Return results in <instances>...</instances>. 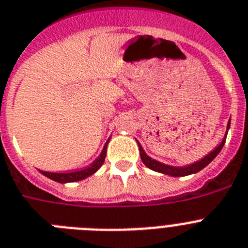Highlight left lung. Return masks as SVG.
<instances>
[{
  "label": "left lung",
  "instance_id": "1",
  "mask_svg": "<svg viewBox=\"0 0 248 248\" xmlns=\"http://www.w3.org/2000/svg\"><path fill=\"white\" fill-rule=\"evenodd\" d=\"M230 123L228 122L227 124V129L230 128ZM226 135H227V133H226ZM225 141H226V137L223 138V140H222L221 144L218 145V147L216 148L213 152H211V153L208 154V155H206L203 159H201L200 162L197 163H193V164H190V166H187V167H182V168H177V167H170V166H166V164H162V163L156 162V160L152 159L150 156H148L147 154H145V152L143 150V148H141V145L139 144V152H140V158H141V162L144 163L145 166L148 167L149 169H153V170H155V172H159V173H163V174H167V175H172V177H185V175H189V174H193V173H197L200 172V170H202L203 168L206 166H208L209 163L212 162L213 159H215L216 156H217V154L221 152V149L223 148V145H225Z\"/></svg>",
  "mask_w": 248,
  "mask_h": 248
}]
</instances>
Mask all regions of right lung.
Masks as SVG:
<instances>
[{"mask_svg": "<svg viewBox=\"0 0 248 248\" xmlns=\"http://www.w3.org/2000/svg\"><path fill=\"white\" fill-rule=\"evenodd\" d=\"M108 143V141H107ZM107 145H104V149L101 152L100 155L94 160V162L88 166L86 168L80 169V170H74V172H65V173H51V172H45V170H40L44 175H46L47 178L52 179L59 183H67V182H78L81 179L86 178L89 175L94 174L101 166H103L104 160H105V155H107Z\"/></svg>", "mask_w": 248, "mask_h": 248, "instance_id": "right-lung-1", "label": "right lung"}]
</instances>
